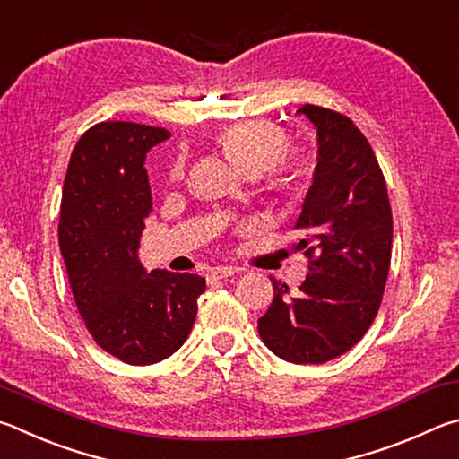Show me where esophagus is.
<instances>
[{"label": "esophagus", "instance_id": "obj_1", "mask_svg": "<svg viewBox=\"0 0 459 459\" xmlns=\"http://www.w3.org/2000/svg\"><path fill=\"white\" fill-rule=\"evenodd\" d=\"M234 274H239V268L234 266H217L212 268L207 272V280H223V278H230Z\"/></svg>", "mask_w": 459, "mask_h": 459}]
</instances>
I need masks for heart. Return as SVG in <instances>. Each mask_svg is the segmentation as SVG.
Listing matches in <instances>:
<instances>
[{"mask_svg": "<svg viewBox=\"0 0 459 459\" xmlns=\"http://www.w3.org/2000/svg\"><path fill=\"white\" fill-rule=\"evenodd\" d=\"M217 143L247 177L270 173V185L274 189H296L307 177V163L300 157L284 159L286 134L264 120H244L225 126L217 134ZM185 160L179 157L171 167L173 179H181Z\"/></svg>", "mask_w": 459, "mask_h": 459, "instance_id": "obj_1", "label": "heart"}]
</instances>
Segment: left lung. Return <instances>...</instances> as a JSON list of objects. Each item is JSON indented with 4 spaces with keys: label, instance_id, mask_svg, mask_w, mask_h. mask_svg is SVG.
<instances>
[{
    "label": "left lung",
    "instance_id": "8db88e82",
    "mask_svg": "<svg viewBox=\"0 0 459 459\" xmlns=\"http://www.w3.org/2000/svg\"><path fill=\"white\" fill-rule=\"evenodd\" d=\"M316 131V167L296 228L308 255L299 292L272 280L274 300L258 333L276 357L318 365L363 339L381 307L393 242L387 185L365 134L339 112L304 104L296 110Z\"/></svg>",
    "mask_w": 459,
    "mask_h": 459
}]
</instances>
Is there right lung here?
<instances>
[{
    "mask_svg": "<svg viewBox=\"0 0 459 459\" xmlns=\"http://www.w3.org/2000/svg\"><path fill=\"white\" fill-rule=\"evenodd\" d=\"M165 128L100 123L80 136L62 189L58 242L72 294L100 349L128 365L171 357L197 316L205 278L152 270L139 260L151 213L144 159Z\"/></svg>",
    "mask_w": 459,
    "mask_h": 459,
    "instance_id": "1",
    "label": "right lung"
}]
</instances>
